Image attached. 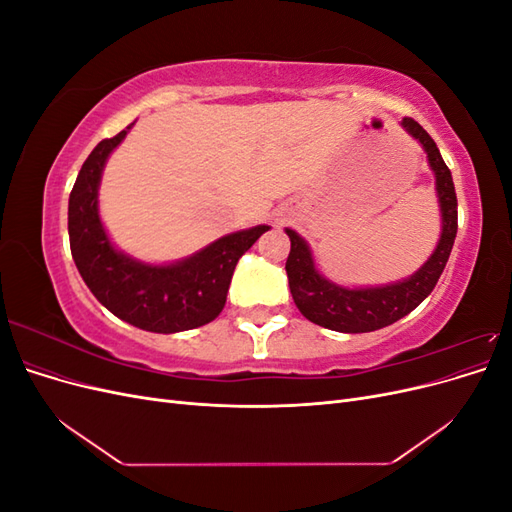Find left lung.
Here are the masks:
<instances>
[{
	"label": "left lung",
	"mask_w": 512,
	"mask_h": 512,
	"mask_svg": "<svg viewBox=\"0 0 512 512\" xmlns=\"http://www.w3.org/2000/svg\"><path fill=\"white\" fill-rule=\"evenodd\" d=\"M404 128L414 141L423 147L429 168L436 177V194L440 207V239L436 250L431 252L425 265L404 277L399 282L382 286L350 288L327 280L314 262L309 243L297 230L286 228L290 237V254L286 260L288 286L299 312L320 324L324 329L339 333H369L397 322L408 316L414 307L421 305L433 286L438 284L440 275L451 256L457 237V196L451 170L444 164L440 149L423 126L410 117L401 119Z\"/></svg>",
	"instance_id": "1"
}]
</instances>
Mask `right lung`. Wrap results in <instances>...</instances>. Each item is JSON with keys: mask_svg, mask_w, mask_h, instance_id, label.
Wrapping results in <instances>:
<instances>
[{"mask_svg": "<svg viewBox=\"0 0 512 512\" xmlns=\"http://www.w3.org/2000/svg\"><path fill=\"white\" fill-rule=\"evenodd\" d=\"M134 123L104 138L89 153L68 203V235L74 265L94 297L134 327L151 333H179L220 316L239 258L271 226L230 232L196 254L164 265L121 252L100 220L98 190L106 160Z\"/></svg>", "mask_w": 512, "mask_h": 512, "instance_id": "obj_1", "label": "right lung"}]
</instances>
